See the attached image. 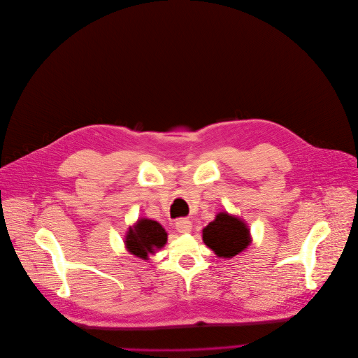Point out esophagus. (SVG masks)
Returning <instances> with one entry per match:
<instances>
[{
    "instance_id": "obj_1",
    "label": "esophagus",
    "mask_w": 358,
    "mask_h": 358,
    "mask_svg": "<svg viewBox=\"0 0 358 358\" xmlns=\"http://www.w3.org/2000/svg\"><path fill=\"white\" fill-rule=\"evenodd\" d=\"M175 227L179 233H189L192 230V223L188 218H180L175 223Z\"/></svg>"
}]
</instances>
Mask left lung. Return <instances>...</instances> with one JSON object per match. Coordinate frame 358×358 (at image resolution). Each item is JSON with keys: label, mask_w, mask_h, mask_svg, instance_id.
Here are the masks:
<instances>
[{"label": "left lung", "mask_w": 358, "mask_h": 358, "mask_svg": "<svg viewBox=\"0 0 358 358\" xmlns=\"http://www.w3.org/2000/svg\"><path fill=\"white\" fill-rule=\"evenodd\" d=\"M202 241L217 257L234 258L249 246L250 234L245 221L227 213H220L202 230Z\"/></svg>", "instance_id": "1"}]
</instances>
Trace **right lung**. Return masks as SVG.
Wrapping results in <instances>:
<instances>
[{
  "label": "right lung",
  "mask_w": 358,
  "mask_h": 358,
  "mask_svg": "<svg viewBox=\"0 0 358 358\" xmlns=\"http://www.w3.org/2000/svg\"><path fill=\"white\" fill-rule=\"evenodd\" d=\"M167 242V233L160 223L155 220L140 218L137 224L129 227L125 236V246L128 252L137 258L147 259L148 253H155Z\"/></svg>",
  "instance_id": "obj_1"
}]
</instances>
